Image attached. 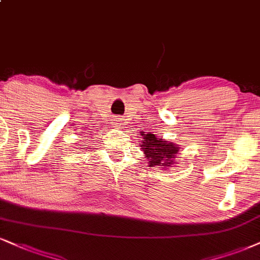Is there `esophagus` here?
<instances>
[{"label": "esophagus", "mask_w": 260, "mask_h": 260, "mask_svg": "<svg viewBox=\"0 0 260 260\" xmlns=\"http://www.w3.org/2000/svg\"><path fill=\"white\" fill-rule=\"evenodd\" d=\"M116 124H117V123H116Z\"/></svg>", "instance_id": "esophagus-1"}]
</instances>
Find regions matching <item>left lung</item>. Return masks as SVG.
I'll use <instances>...</instances> for the list:
<instances>
[{
	"instance_id": "obj_1",
	"label": "left lung",
	"mask_w": 260,
	"mask_h": 260,
	"mask_svg": "<svg viewBox=\"0 0 260 260\" xmlns=\"http://www.w3.org/2000/svg\"><path fill=\"white\" fill-rule=\"evenodd\" d=\"M142 136L143 140L139 145L143 149L145 157L149 160L150 167L160 166L165 170L172 167V165L174 164L173 158H176V155L179 151V146L162 138H157L155 134L151 133L142 134Z\"/></svg>"
}]
</instances>
